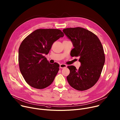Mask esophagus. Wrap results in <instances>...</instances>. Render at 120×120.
<instances>
[{
    "label": "esophagus",
    "mask_w": 120,
    "mask_h": 120,
    "mask_svg": "<svg viewBox=\"0 0 120 120\" xmlns=\"http://www.w3.org/2000/svg\"><path fill=\"white\" fill-rule=\"evenodd\" d=\"M60 67L61 69H63V68H65L67 67V65H65L64 64H60Z\"/></svg>",
    "instance_id": "1"
}]
</instances>
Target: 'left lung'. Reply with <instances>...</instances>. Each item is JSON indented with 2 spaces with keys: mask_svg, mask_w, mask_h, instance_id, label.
I'll return each mask as SVG.
<instances>
[{
  "mask_svg": "<svg viewBox=\"0 0 120 120\" xmlns=\"http://www.w3.org/2000/svg\"><path fill=\"white\" fill-rule=\"evenodd\" d=\"M63 32L72 43L73 57H80L81 66L77 69L68 66L69 85L79 91L87 90L98 81L105 63V54L99 39L91 32L81 27L64 29Z\"/></svg>",
  "mask_w": 120,
  "mask_h": 120,
  "instance_id": "obj_1",
  "label": "left lung"
}]
</instances>
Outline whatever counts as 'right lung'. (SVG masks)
Returning <instances> with one entry per match:
<instances>
[{
	"label": "right lung",
	"mask_w": 120,
	"mask_h": 120,
	"mask_svg": "<svg viewBox=\"0 0 120 120\" xmlns=\"http://www.w3.org/2000/svg\"><path fill=\"white\" fill-rule=\"evenodd\" d=\"M64 35L59 29H39L22 42L18 51L20 70L31 86L43 89L53 82L60 65L56 62L50 64L44 55L49 53L53 43Z\"/></svg>",
	"instance_id": "1"
}]
</instances>
